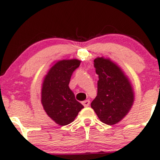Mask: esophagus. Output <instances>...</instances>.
I'll use <instances>...</instances> for the list:
<instances>
[{
	"mask_svg": "<svg viewBox=\"0 0 160 160\" xmlns=\"http://www.w3.org/2000/svg\"><path fill=\"white\" fill-rule=\"evenodd\" d=\"M82 104H83L84 107H88V106H89V104H90V102H89V100H86V101H83V102H82Z\"/></svg>",
	"mask_w": 160,
	"mask_h": 160,
	"instance_id": "esophagus-1",
	"label": "esophagus"
}]
</instances>
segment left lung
Returning a JSON list of instances; mask_svg holds the SVG:
<instances>
[{
    "instance_id": "8db88e82",
    "label": "left lung",
    "mask_w": 160,
    "mask_h": 160,
    "mask_svg": "<svg viewBox=\"0 0 160 160\" xmlns=\"http://www.w3.org/2000/svg\"><path fill=\"white\" fill-rule=\"evenodd\" d=\"M94 66L98 75V93L91 108L102 122L111 126L117 124L132 107L133 87L120 66L110 58L97 57Z\"/></svg>"
}]
</instances>
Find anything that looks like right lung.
<instances>
[{
    "mask_svg": "<svg viewBox=\"0 0 160 160\" xmlns=\"http://www.w3.org/2000/svg\"><path fill=\"white\" fill-rule=\"evenodd\" d=\"M80 60L63 59L55 62L44 76L41 86V104L47 114L59 126H66L83 108L69 88L71 77Z\"/></svg>",
    "mask_w": 160,
    "mask_h": 160,
    "instance_id": "add662e5",
    "label": "right lung"
}]
</instances>
